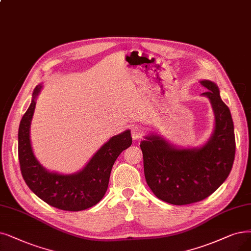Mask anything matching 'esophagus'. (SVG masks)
<instances>
[{"label":"esophagus","instance_id":"34e87169","mask_svg":"<svg viewBox=\"0 0 251 251\" xmlns=\"http://www.w3.org/2000/svg\"><path fill=\"white\" fill-rule=\"evenodd\" d=\"M131 129H132V137L134 140H139L142 137V134H143L142 127H140L138 126H134Z\"/></svg>","mask_w":251,"mask_h":251}]
</instances>
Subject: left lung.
<instances>
[{
    "label": "left lung",
    "mask_w": 251,
    "mask_h": 251,
    "mask_svg": "<svg viewBox=\"0 0 251 251\" xmlns=\"http://www.w3.org/2000/svg\"><path fill=\"white\" fill-rule=\"evenodd\" d=\"M215 115L212 136L201 147L177 148L157 135H148L140 143L144 174L152 193L173 205L196 203L212 195L232 170L236 141L228 107L223 102L217 85L200 81Z\"/></svg>",
    "instance_id": "8db88e82"
}]
</instances>
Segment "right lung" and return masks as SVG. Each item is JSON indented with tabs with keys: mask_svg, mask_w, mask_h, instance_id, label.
I'll list each match as a JSON object with an SVG mask.
<instances>
[{
	"mask_svg": "<svg viewBox=\"0 0 251 251\" xmlns=\"http://www.w3.org/2000/svg\"><path fill=\"white\" fill-rule=\"evenodd\" d=\"M41 88L40 84L34 89L32 103L19 125L18 158L23 177L32 192L50 206L66 211H81L91 208L105 196L116 158L132 145L131 131L126 129L113 136L79 172L69 175L49 172L38 162L29 139L36 99Z\"/></svg>",
	"mask_w": 251,
	"mask_h": 251,
	"instance_id": "1",
	"label": "right lung"
}]
</instances>
